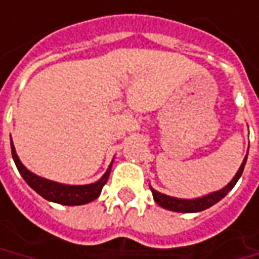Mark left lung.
Here are the masks:
<instances>
[{
    "label": "left lung",
    "instance_id": "1",
    "mask_svg": "<svg viewBox=\"0 0 259 259\" xmlns=\"http://www.w3.org/2000/svg\"><path fill=\"white\" fill-rule=\"evenodd\" d=\"M246 163V156L242 162L241 167L238 169V172L234 176V179L231 182L228 183L227 186L224 189H221L218 192H213L210 195H206L203 198H198V199H178V198H172V196H167V195H163L160 192H156L155 189H152V193H153V199L156 202L159 206L165 208V209L174 210V212H201V210H205L210 208L212 205H215L217 202H219L224 196H227V193L234 186L235 183L238 182V179L241 178V175L244 172V167H245Z\"/></svg>",
    "mask_w": 259,
    "mask_h": 259
}]
</instances>
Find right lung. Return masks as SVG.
Instances as JSON below:
<instances>
[{
  "label": "right lung",
  "mask_w": 259,
  "mask_h": 259,
  "mask_svg": "<svg viewBox=\"0 0 259 259\" xmlns=\"http://www.w3.org/2000/svg\"><path fill=\"white\" fill-rule=\"evenodd\" d=\"M11 152H13V159L17 165V169L24 178V181L28 183L38 195H41L44 199L56 202V203H61V205H68V206L84 205V203L97 199V196L100 195L103 186L106 185L107 179H109V174H110V169H109L106 174L103 175V178L99 182L92 183V185H78V186L61 185V183L47 181V179L40 178L37 175L31 174L30 170H27L15 153L13 140H11Z\"/></svg>",
  "instance_id": "right-lung-1"
}]
</instances>
